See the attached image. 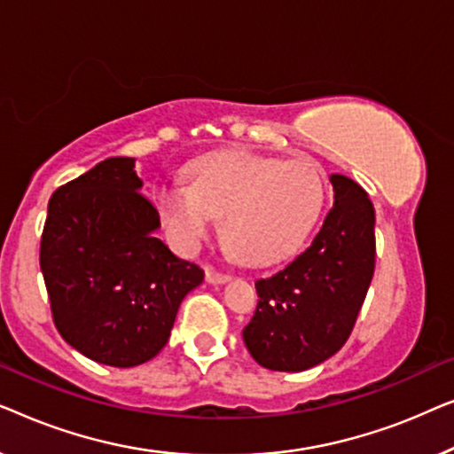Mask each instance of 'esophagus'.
I'll list each match as a JSON object with an SVG mask.
<instances>
[{"instance_id": "esophagus-1", "label": "esophagus", "mask_w": 454, "mask_h": 454, "mask_svg": "<svg viewBox=\"0 0 454 454\" xmlns=\"http://www.w3.org/2000/svg\"><path fill=\"white\" fill-rule=\"evenodd\" d=\"M207 281H208L210 285H223V283L231 281V277L225 275V272L215 270V269H207Z\"/></svg>"}]
</instances>
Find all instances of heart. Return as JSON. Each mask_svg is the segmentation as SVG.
<instances>
[{
    "mask_svg": "<svg viewBox=\"0 0 454 454\" xmlns=\"http://www.w3.org/2000/svg\"><path fill=\"white\" fill-rule=\"evenodd\" d=\"M190 185L159 192L176 239L196 250L223 216L231 256L266 266L291 256L318 219L325 182L309 160H281L250 151L215 153L188 169Z\"/></svg>",
    "mask_w": 454,
    "mask_h": 454,
    "instance_id": "obj_1",
    "label": "heart"
}]
</instances>
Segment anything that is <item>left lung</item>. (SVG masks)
Returning a JSON list of instances; mask_svg holds the SVG:
<instances>
[{
  "instance_id": "left-lung-1",
  "label": "left lung",
  "mask_w": 454,
  "mask_h": 454,
  "mask_svg": "<svg viewBox=\"0 0 454 454\" xmlns=\"http://www.w3.org/2000/svg\"><path fill=\"white\" fill-rule=\"evenodd\" d=\"M333 208L306 250L256 281L258 306L244 328L266 370L303 372L349 339L374 275V207L362 185L333 173Z\"/></svg>"
}]
</instances>
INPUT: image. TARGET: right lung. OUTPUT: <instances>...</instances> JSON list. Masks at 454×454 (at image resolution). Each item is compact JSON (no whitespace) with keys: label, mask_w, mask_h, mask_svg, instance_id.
<instances>
[{"label":"right lung","mask_w":454,"mask_h":454,"mask_svg":"<svg viewBox=\"0 0 454 454\" xmlns=\"http://www.w3.org/2000/svg\"><path fill=\"white\" fill-rule=\"evenodd\" d=\"M160 219L142 194L136 159L111 157L53 192L41 270L53 322L92 362L134 368L169 340L200 266L157 238Z\"/></svg>","instance_id":"1"}]
</instances>
